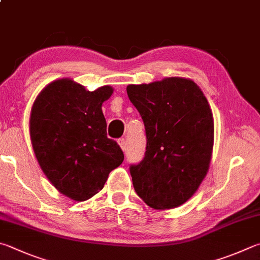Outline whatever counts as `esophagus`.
<instances>
[{
	"instance_id": "34e87169",
	"label": "esophagus",
	"mask_w": 260,
	"mask_h": 260,
	"mask_svg": "<svg viewBox=\"0 0 260 260\" xmlns=\"http://www.w3.org/2000/svg\"><path fill=\"white\" fill-rule=\"evenodd\" d=\"M118 144H119V146H120L122 151L126 150V141H125V139L118 140Z\"/></svg>"
}]
</instances>
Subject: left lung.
I'll return each instance as SVG.
<instances>
[{"label": "left lung", "instance_id": "obj_1", "mask_svg": "<svg viewBox=\"0 0 260 260\" xmlns=\"http://www.w3.org/2000/svg\"><path fill=\"white\" fill-rule=\"evenodd\" d=\"M126 89L146 133L144 158L129 168L135 191L151 208H176L194 194L208 173L214 148L208 100L184 77L131 84Z\"/></svg>", "mask_w": 260, "mask_h": 260}]
</instances>
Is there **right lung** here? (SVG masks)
Returning a JSON list of instances; mask_svg holds the SVG:
<instances>
[{
    "label": "right lung",
    "mask_w": 260,
    "mask_h": 260,
    "mask_svg": "<svg viewBox=\"0 0 260 260\" xmlns=\"http://www.w3.org/2000/svg\"><path fill=\"white\" fill-rule=\"evenodd\" d=\"M114 93L105 85L89 92L70 78L51 82L32 103L29 134L42 171L56 190L75 201L101 191L124 160L107 138L103 102Z\"/></svg>",
    "instance_id": "right-lung-1"
}]
</instances>
